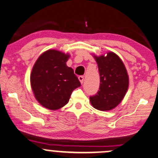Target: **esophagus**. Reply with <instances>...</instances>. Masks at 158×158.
Returning <instances> with one entry per match:
<instances>
[{"label":"esophagus","mask_w":158,"mask_h":158,"mask_svg":"<svg viewBox=\"0 0 158 158\" xmlns=\"http://www.w3.org/2000/svg\"><path fill=\"white\" fill-rule=\"evenodd\" d=\"M78 79H79V81H80L81 84L83 83V81H84V77H83V76H79V77H78Z\"/></svg>","instance_id":"esophagus-1"}]
</instances>
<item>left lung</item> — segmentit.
Returning a JSON list of instances; mask_svg holds the SVG:
<instances>
[{
  "instance_id": "left-lung-1",
  "label": "left lung",
  "mask_w": 158,
  "mask_h": 158,
  "mask_svg": "<svg viewBox=\"0 0 158 158\" xmlns=\"http://www.w3.org/2000/svg\"><path fill=\"white\" fill-rule=\"evenodd\" d=\"M101 78L99 90L89 101L95 109L100 111L112 110L117 107L126 94L129 77L123 62L113 52L106 55H93Z\"/></svg>"
}]
</instances>
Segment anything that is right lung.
Returning a JSON list of instances; mask_svg holds the SVG:
<instances>
[{
    "label": "right lung",
    "instance_id": "1",
    "mask_svg": "<svg viewBox=\"0 0 158 158\" xmlns=\"http://www.w3.org/2000/svg\"><path fill=\"white\" fill-rule=\"evenodd\" d=\"M69 54L49 49L39 56L31 73V85L37 101L46 109L57 110L66 105L81 84L67 66Z\"/></svg>",
    "mask_w": 158,
    "mask_h": 158
}]
</instances>
